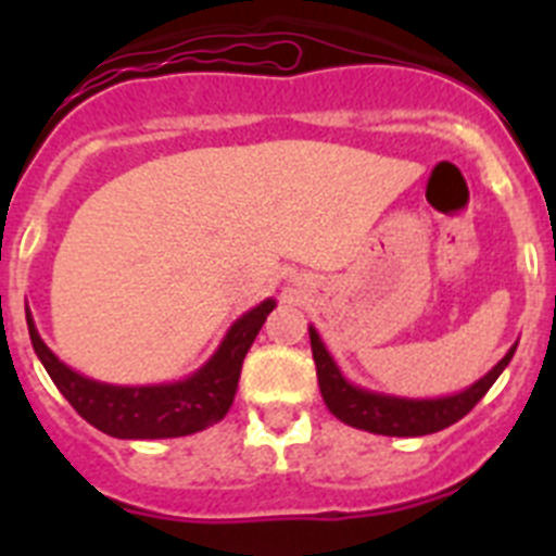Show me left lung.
I'll use <instances>...</instances> for the list:
<instances>
[{"instance_id":"8db88e82","label":"left lung","mask_w":556,"mask_h":556,"mask_svg":"<svg viewBox=\"0 0 556 556\" xmlns=\"http://www.w3.org/2000/svg\"><path fill=\"white\" fill-rule=\"evenodd\" d=\"M308 339H312V356L314 365H317V381H320V392L328 412H331L333 417H339L342 424L353 426V429L384 437H424L454 426L456 420H462V417L468 415V412L479 404L481 397H484V392L495 384V378L504 372V367L509 365V358L515 356V348H518V342H515L507 351V356L501 358L493 370L484 372L476 384L465 387V390L454 392V395L401 397L390 395V392L365 390V387L348 381L314 326H308Z\"/></svg>"}]
</instances>
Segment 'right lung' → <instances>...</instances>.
<instances>
[{
  "label": "right lung",
  "mask_w": 556,
  "mask_h": 556,
  "mask_svg": "<svg viewBox=\"0 0 556 556\" xmlns=\"http://www.w3.org/2000/svg\"><path fill=\"white\" fill-rule=\"evenodd\" d=\"M273 308L275 301L267 298L244 312L228 328L214 356L184 381L144 387L105 384V381H94L72 370L66 362L49 351L29 308L27 328L43 370L83 420L119 440H166V437H186L208 429L228 415L244 356Z\"/></svg>",
  "instance_id": "1"
}]
</instances>
